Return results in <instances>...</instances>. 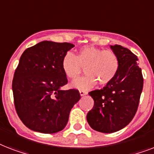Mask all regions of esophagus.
<instances>
[{"label":"esophagus","mask_w":154,"mask_h":154,"mask_svg":"<svg viewBox=\"0 0 154 154\" xmlns=\"http://www.w3.org/2000/svg\"><path fill=\"white\" fill-rule=\"evenodd\" d=\"M80 95H81V96H85V95H86L87 94V92H85V91H83V90H80Z\"/></svg>","instance_id":"1"}]
</instances>
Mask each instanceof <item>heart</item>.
Here are the masks:
<instances>
[{
    "label": "heart",
    "mask_w": 154,
    "mask_h": 154,
    "mask_svg": "<svg viewBox=\"0 0 154 154\" xmlns=\"http://www.w3.org/2000/svg\"><path fill=\"white\" fill-rule=\"evenodd\" d=\"M85 67L86 74L71 82V86L87 90L95 86L97 82L105 85L117 76L120 67L119 58L112 50H103L93 45H85L77 55L67 53L61 61L63 72L70 79L77 78Z\"/></svg>",
    "instance_id": "b5f03b06"
}]
</instances>
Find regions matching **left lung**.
Instances as JSON below:
<instances>
[{
	"instance_id": "8db88e82",
	"label": "left lung",
	"mask_w": 154,
	"mask_h": 154,
	"mask_svg": "<svg viewBox=\"0 0 154 154\" xmlns=\"http://www.w3.org/2000/svg\"><path fill=\"white\" fill-rule=\"evenodd\" d=\"M110 49L119 58V70L114 79L103 89L89 92L94 105L86 117L92 129L105 134L118 131L131 122L143 89L137 57L122 45H110Z\"/></svg>"
}]
</instances>
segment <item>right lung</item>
<instances>
[{
  "instance_id": "1",
  "label": "right lung",
  "mask_w": 154,
  "mask_h": 154,
  "mask_svg": "<svg viewBox=\"0 0 154 154\" xmlns=\"http://www.w3.org/2000/svg\"><path fill=\"white\" fill-rule=\"evenodd\" d=\"M73 47L44 41L22 53L12 87L16 111L29 129L54 134L67 125L71 109L81 98L77 89H60L68 82L61 61Z\"/></svg>"
}]
</instances>
